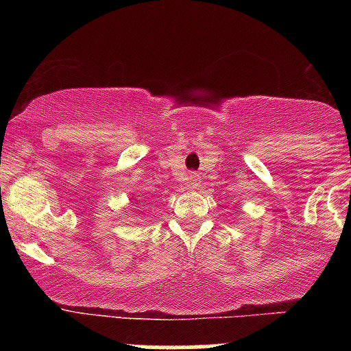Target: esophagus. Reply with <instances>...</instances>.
<instances>
[{
    "instance_id": "1",
    "label": "esophagus",
    "mask_w": 351,
    "mask_h": 351,
    "mask_svg": "<svg viewBox=\"0 0 351 351\" xmlns=\"http://www.w3.org/2000/svg\"><path fill=\"white\" fill-rule=\"evenodd\" d=\"M189 182H190V185H192V186H197V183H198V175H197V173H190V175H189Z\"/></svg>"
}]
</instances>
